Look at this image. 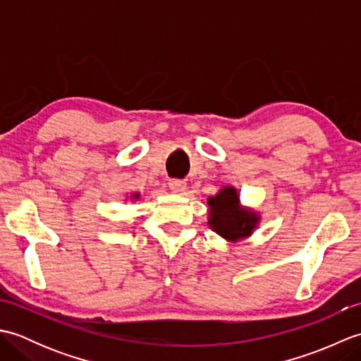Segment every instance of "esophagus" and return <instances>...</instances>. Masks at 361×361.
Listing matches in <instances>:
<instances>
[{
	"label": "esophagus",
	"instance_id": "obj_1",
	"mask_svg": "<svg viewBox=\"0 0 361 361\" xmlns=\"http://www.w3.org/2000/svg\"><path fill=\"white\" fill-rule=\"evenodd\" d=\"M169 188H171L172 192H176V194H183V192H185V190H186V181L173 178V180L169 181Z\"/></svg>",
	"mask_w": 361,
	"mask_h": 361
}]
</instances>
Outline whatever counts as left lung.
Segmentation results:
<instances>
[{
    "label": "left lung",
    "mask_w": 361,
    "mask_h": 361,
    "mask_svg": "<svg viewBox=\"0 0 361 361\" xmlns=\"http://www.w3.org/2000/svg\"><path fill=\"white\" fill-rule=\"evenodd\" d=\"M208 225L226 240H239L248 237L256 228L259 216L243 211L239 206V195L234 188H224L216 197H209Z\"/></svg>",
    "instance_id": "8db88e82"
}]
</instances>
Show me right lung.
<instances>
[{
  "instance_id": "right-lung-1",
  "label": "right lung",
  "mask_w": 361,
  "mask_h": 361,
  "mask_svg": "<svg viewBox=\"0 0 361 361\" xmlns=\"http://www.w3.org/2000/svg\"><path fill=\"white\" fill-rule=\"evenodd\" d=\"M133 197H135V198H140V194H135Z\"/></svg>"
}]
</instances>
